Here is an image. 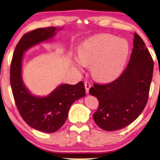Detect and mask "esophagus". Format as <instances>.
<instances>
[{
  "label": "esophagus",
  "mask_w": 160,
  "mask_h": 160,
  "mask_svg": "<svg viewBox=\"0 0 160 160\" xmlns=\"http://www.w3.org/2000/svg\"><path fill=\"white\" fill-rule=\"evenodd\" d=\"M85 88H86V92L87 94H88L89 93V90L90 88H91V84H90L89 82H85Z\"/></svg>",
  "instance_id": "34e87169"
}]
</instances>
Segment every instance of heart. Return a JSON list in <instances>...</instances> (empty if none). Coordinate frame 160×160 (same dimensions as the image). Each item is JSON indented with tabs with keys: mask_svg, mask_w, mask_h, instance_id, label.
Here are the masks:
<instances>
[{
	"mask_svg": "<svg viewBox=\"0 0 160 160\" xmlns=\"http://www.w3.org/2000/svg\"><path fill=\"white\" fill-rule=\"evenodd\" d=\"M127 40L111 34H99L84 41L79 50V58L74 64L81 69L92 65L91 72L96 79L109 81L121 73L129 53Z\"/></svg>",
	"mask_w": 160,
	"mask_h": 160,
	"instance_id": "obj_1",
	"label": "heart"
}]
</instances>
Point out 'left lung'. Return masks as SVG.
<instances>
[{
	"label": "left lung",
	"instance_id": "1",
	"mask_svg": "<svg viewBox=\"0 0 160 160\" xmlns=\"http://www.w3.org/2000/svg\"><path fill=\"white\" fill-rule=\"evenodd\" d=\"M134 48L127 68L113 82L94 84L90 94L98 98L99 107L93 120L106 131L126 128L145 108L153 73V61L140 36L134 35Z\"/></svg>",
	"mask_w": 160,
	"mask_h": 160
}]
</instances>
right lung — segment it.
<instances>
[{
    "label": "right lung",
    "instance_id": "right-lung-1",
    "mask_svg": "<svg viewBox=\"0 0 160 160\" xmlns=\"http://www.w3.org/2000/svg\"><path fill=\"white\" fill-rule=\"evenodd\" d=\"M61 29L48 27L26 33L15 48L10 67L12 90L21 116L31 128L47 133L56 132L65 122L71 105L86 95L84 83H62L46 96L35 95L23 83L22 63L26 51L51 40Z\"/></svg>",
    "mask_w": 160,
    "mask_h": 160
}]
</instances>
